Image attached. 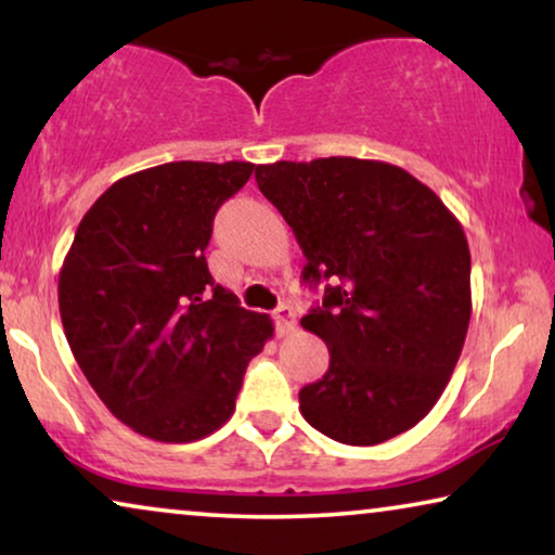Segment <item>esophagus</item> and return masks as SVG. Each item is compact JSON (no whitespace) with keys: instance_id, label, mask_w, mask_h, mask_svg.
<instances>
[{"instance_id":"1","label":"esophagus","mask_w":555,"mask_h":555,"mask_svg":"<svg viewBox=\"0 0 555 555\" xmlns=\"http://www.w3.org/2000/svg\"><path fill=\"white\" fill-rule=\"evenodd\" d=\"M295 323H298L295 308L287 306V302H283V306L275 310V325H278L280 336H287V333H293L295 331Z\"/></svg>"}]
</instances>
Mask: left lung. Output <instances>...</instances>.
<instances>
[{
  "label": "left lung",
  "mask_w": 555,
  "mask_h": 555,
  "mask_svg": "<svg viewBox=\"0 0 555 555\" xmlns=\"http://www.w3.org/2000/svg\"><path fill=\"white\" fill-rule=\"evenodd\" d=\"M255 179L293 227L302 280H333L323 308L300 321L331 353L323 378L300 389V414L356 447L412 429L450 384L473 315L460 219L374 158L260 164Z\"/></svg>",
  "instance_id": "8db88e82"
}]
</instances>
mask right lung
I'll return each instance as SVG.
<instances>
[{"instance_id": "obj_1", "label": "right lung", "mask_w": 555, "mask_h": 555, "mask_svg": "<svg viewBox=\"0 0 555 555\" xmlns=\"http://www.w3.org/2000/svg\"><path fill=\"white\" fill-rule=\"evenodd\" d=\"M249 162L128 173L80 219L57 280L63 328L111 414L156 442H196L234 412L272 318L215 283L204 249Z\"/></svg>"}]
</instances>
